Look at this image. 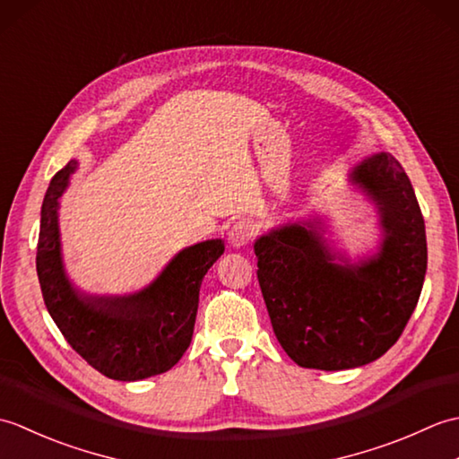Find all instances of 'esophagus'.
<instances>
[{"label": "esophagus", "instance_id": "34e87169", "mask_svg": "<svg viewBox=\"0 0 459 459\" xmlns=\"http://www.w3.org/2000/svg\"><path fill=\"white\" fill-rule=\"evenodd\" d=\"M252 224L250 222H247V221H238V222H235L232 224V227L229 229V232H227V240H229V245L232 247V248H242L245 245H248V240L252 238Z\"/></svg>", "mask_w": 459, "mask_h": 459}]
</instances>
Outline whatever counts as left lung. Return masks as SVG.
Returning a JSON list of instances; mask_svg holds the SVG:
<instances>
[{
  "label": "left lung",
  "instance_id": "left-lung-1",
  "mask_svg": "<svg viewBox=\"0 0 459 459\" xmlns=\"http://www.w3.org/2000/svg\"><path fill=\"white\" fill-rule=\"evenodd\" d=\"M349 183L375 204L380 240L351 260L321 217L290 221L255 240L258 281L276 339L306 368L373 363L404 331L420 298L428 248L412 183L391 153H373Z\"/></svg>",
  "mask_w": 459,
  "mask_h": 459
}]
</instances>
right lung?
<instances>
[{"instance_id": "1", "label": "right lung", "mask_w": 459, "mask_h": 459, "mask_svg": "<svg viewBox=\"0 0 459 459\" xmlns=\"http://www.w3.org/2000/svg\"><path fill=\"white\" fill-rule=\"evenodd\" d=\"M79 161L71 160L48 183L41 207L37 276L48 316L86 363L114 380H142L169 370L187 351L201 281L224 252L222 238L179 250L155 280L122 296L91 294L68 278L58 207Z\"/></svg>"}]
</instances>
